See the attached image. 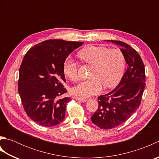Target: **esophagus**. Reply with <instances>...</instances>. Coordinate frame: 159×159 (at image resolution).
<instances>
[{
	"label": "esophagus",
	"mask_w": 159,
	"mask_h": 159,
	"mask_svg": "<svg viewBox=\"0 0 159 159\" xmlns=\"http://www.w3.org/2000/svg\"><path fill=\"white\" fill-rule=\"evenodd\" d=\"M74 99H75L76 100H79V101H81L82 102H85L87 101V99L86 98H80V97H74Z\"/></svg>",
	"instance_id": "esophagus-1"
}]
</instances>
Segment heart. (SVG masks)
<instances>
[{"mask_svg": "<svg viewBox=\"0 0 159 159\" xmlns=\"http://www.w3.org/2000/svg\"><path fill=\"white\" fill-rule=\"evenodd\" d=\"M84 63L93 66L90 79L74 87L72 92L80 97H88L98 93L104 86L111 88L120 82L126 68V59L120 48L89 45L79 52ZM63 72L72 81L80 79L79 65L68 58L63 65Z\"/></svg>", "mask_w": 159, "mask_h": 159, "instance_id": "b5f03b06", "label": "heart"}]
</instances>
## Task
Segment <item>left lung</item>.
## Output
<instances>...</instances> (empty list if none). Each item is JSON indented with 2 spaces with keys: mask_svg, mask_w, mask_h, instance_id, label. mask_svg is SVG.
Segmentation results:
<instances>
[{
  "mask_svg": "<svg viewBox=\"0 0 159 159\" xmlns=\"http://www.w3.org/2000/svg\"><path fill=\"white\" fill-rule=\"evenodd\" d=\"M109 42L121 46L128 68L113 90L98 97V108L92 116V122L102 129L116 128L128 120L139 108L146 87V72L139 53L124 42Z\"/></svg>",
  "mask_w": 159,
  "mask_h": 159,
  "instance_id": "left-lung-1",
  "label": "left lung"
}]
</instances>
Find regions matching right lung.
<instances>
[{"instance_id": "add662e5", "label": "right lung", "mask_w": 159, "mask_h": 159, "mask_svg": "<svg viewBox=\"0 0 159 159\" xmlns=\"http://www.w3.org/2000/svg\"><path fill=\"white\" fill-rule=\"evenodd\" d=\"M83 42L48 39L33 46L26 53L19 70L18 93L27 116L41 126L59 124L66 116L70 97L63 65L66 58Z\"/></svg>"}]
</instances>
